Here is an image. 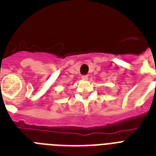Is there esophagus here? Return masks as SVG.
Returning a JSON list of instances; mask_svg holds the SVG:
<instances>
[{
	"mask_svg": "<svg viewBox=\"0 0 156 156\" xmlns=\"http://www.w3.org/2000/svg\"><path fill=\"white\" fill-rule=\"evenodd\" d=\"M82 79H83V80H87L88 76L87 75H83L82 76Z\"/></svg>",
	"mask_w": 156,
	"mask_h": 156,
	"instance_id": "esophagus-1",
	"label": "esophagus"
}]
</instances>
